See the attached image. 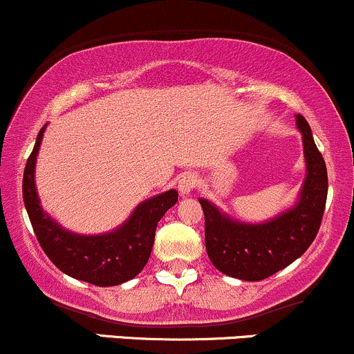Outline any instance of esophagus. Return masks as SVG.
I'll use <instances>...</instances> for the list:
<instances>
[{"label": "esophagus", "instance_id": "obj_1", "mask_svg": "<svg viewBox=\"0 0 354 354\" xmlns=\"http://www.w3.org/2000/svg\"><path fill=\"white\" fill-rule=\"evenodd\" d=\"M198 185H200V180H198L196 174L188 173V174H185V176L181 178L180 183H178V191H180V194L183 198L189 196L191 191L196 188Z\"/></svg>", "mask_w": 354, "mask_h": 354}]
</instances>
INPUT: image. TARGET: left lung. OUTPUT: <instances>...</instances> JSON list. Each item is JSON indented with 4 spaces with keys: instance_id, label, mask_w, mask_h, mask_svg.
<instances>
[{
    "instance_id": "left-lung-1",
    "label": "left lung",
    "mask_w": 354,
    "mask_h": 354,
    "mask_svg": "<svg viewBox=\"0 0 354 354\" xmlns=\"http://www.w3.org/2000/svg\"><path fill=\"white\" fill-rule=\"evenodd\" d=\"M303 135L306 176L291 208L263 223H246L200 198L205 213V243L216 270L243 281H259L290 266L318 234L328 196V173L308 121L296 115Z\"/></svg>"
}]
</instances>
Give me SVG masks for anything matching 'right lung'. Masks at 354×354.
I'll list each match as a JSON object with an SVG mask.
<instances>
[{"label":"right lung","instance_id":"add662e5","mask_svg":"<svg viewBox=\"0 0 354 354\" xmlns=\"http://www.w3.org/2000/svg\"><path fill=\"white\" fill-rule=\"evenodd\" d=\"M44 129L46 124L36 136L23 174L24 206L43 251L59 271L75 279L96 286H116L129 281L148 263L154 231L163 214L178 201V191L168 189L141 201L124 223L108 233H73L43 209L36 189L35 168Z\"/></svg>","mask_w":354,"mask_h":354}]
</instances>
